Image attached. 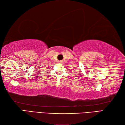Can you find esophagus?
I'll return each instance as SVG.
<instances>
[{"instance_id":"34e87169","label":"esophagus","mask_w":125,"mask_h":125,"mask_svg":"<svg viewBox=\"0 0 125 125\" xmlns=\"http://www.w3.org/2000/svg\"><path fill=\"white\" fill-rule=\"evenodd\" d=\"M59 62H60V63H62L63 62V61H59Z\"/></svg>"}]
</instances>
